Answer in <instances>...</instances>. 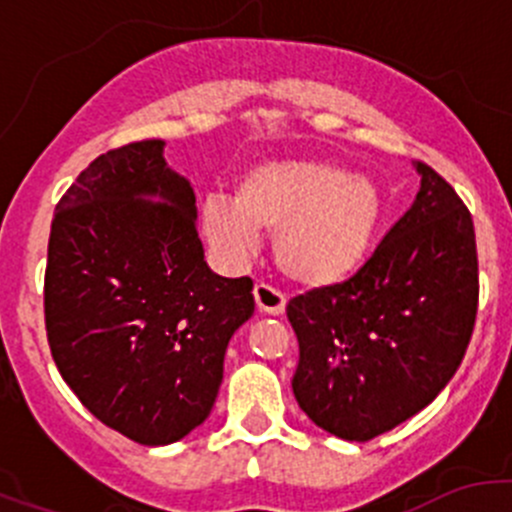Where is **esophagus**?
I'll list each match as a JSON object with an SVG mask.
<instances>
[{"label":"esophagus","instance_id":"1","mask_svg":"<svg viewBox=\"0 0 512 512\" xmlns=\"http://www.w3.org/2000/svg\"><path fill=\"white\" fill-rule=\"evenodd\" d=\"M255 304L260 312L272 314V317H280L287 307V297L270 285H255Z\"/></svg>","mask_w":512,"mask_h":512}]
</instances>
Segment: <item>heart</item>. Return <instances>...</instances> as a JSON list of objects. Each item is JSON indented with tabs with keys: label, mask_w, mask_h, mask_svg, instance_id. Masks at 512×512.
<instances>
[{
	"label": "heart",
	"mask_w": 512,
	"mask_h": 512,
	"mask_svg": "<svg viewBox=\"0 0 512 512\" xmlns=\"http://www.w3.org/2000/svg\"><path fill=\"white\" fill-rule=\"evenodd\" d=\"M381 223L374 180L327 160H262L235 180V198L213 193L200 205V230L225 267H245L265 230L282 275L307 289L352 280Z\"/></svg>",
	"instance_id": "1"
}]
</instances>
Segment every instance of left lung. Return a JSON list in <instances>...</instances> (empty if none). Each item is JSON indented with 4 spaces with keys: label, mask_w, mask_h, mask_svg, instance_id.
Masks as SVG:
<instances>
[{
    "label": "left lung",
    "mask_w": 512,
    "mask_h": 512,
    "mask_svg": "<svg viewBox=\"0 0 512 512\" xmlns=\"http://www.w3.org/2000/svg\"><path fill=\"white\" fill-rule=\"evenodd\" d=\"M414 205L344 285L287 304L299 409L344 441H371L426 409L461 366L478 312L473 218L426 163Z\"/></svg>",
    "instance_id": "1"
}]
</instances>
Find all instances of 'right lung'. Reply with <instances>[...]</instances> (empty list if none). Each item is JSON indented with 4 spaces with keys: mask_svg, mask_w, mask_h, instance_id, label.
<instances>
[{
    "mask_svg": "<svg viewBox=\"0 0 512 512\" xmlns=\"http://www.w3.org/2000/svg\"><path fill=\"white\" fill-rule=\"evenodd\" d=\"M165 141L98 156L56 205L46 337L81 404L143 446L188 436L213 411L230 337L252 317L250 277L215 275L188 180Z\"/></svg>",
    "mask_w": 512,
    "mask_h": 512,
    "instance_id": "right-lung-1",
    "label": "right lung"
}]
</instances>
